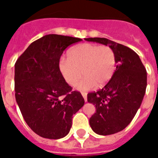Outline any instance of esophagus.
<instances>
[{"label":"esophagus","instance_id":"obj_1","mask_svg":"<svg viewBox=\"0 0 158 158\" xmlns=\"http://www.w3.org/2000/svg\"><path fill=\"white\" fill-rule=\"evenodd\" d=\"M81 95H82V96H83L84 97V99H85V101H87V93H81Z\"/></svg>","mask_w":158,"mask_h":158}]
</instances>
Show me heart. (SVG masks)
Wrapping results in <instances>:
<instances>
[{
    "instance_id": "obj_1",
    "label": "heart",
    "mask_w": 158,
    "mask_h": 158,
    "mask_svg": "<svg viewBox=\"0 0 158 158\" xmlns=\"http://www.w3.org/2000/svg\"><path fill=\"white\" fill-rule=\"evenodd\" d=\"M116 54L111 47L93 43L77 46L68 52V58L59 61V70L68 85L86 91L96 86L101 88L109 81L116 69Z\"/></svg>"
}]
</instances>
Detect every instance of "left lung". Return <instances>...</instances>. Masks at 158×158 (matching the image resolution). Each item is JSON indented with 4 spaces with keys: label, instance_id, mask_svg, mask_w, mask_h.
<instances>
[{
    "label": "left lung",
    "instance_id": "left-lung-1",
    "mask_svg": "<svg viewBox=\"0 0 158 158\" xmlns=\"http://www.w3.org/2000/svg\"><path fill=\"white\" fill-rule=\"evenodd\" d=\"M86 41L108 45L116 54L115 73L103 89L88 94V102L96 107L89 118L95 133L109 135L123 131L140 107L147 85V73L133 50L105 38H89Z\"/></svg>",
    "mask_w": 158,
    "mask_h": 158
}]
</instances>
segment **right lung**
Wrapping results in <instances>:
<instances>
[{"label":"right lung","instance_id":"right-lung-1","mask_svg":"<svg viewBox=\"0 0 158 158\" xmlns=\"http://www.w3.org/2000/svg\"><path fill=\"white\" fill-rule=\"evenodd\" d=\"M81 40L47 35L33 42L16 60V102L29 127L43 138L58 139L68 135L73 115L85 104L80 92L73 91L58 65L65 49Z\"/></svg>","mask_w":158,"mask_h":158}]
</instances>
